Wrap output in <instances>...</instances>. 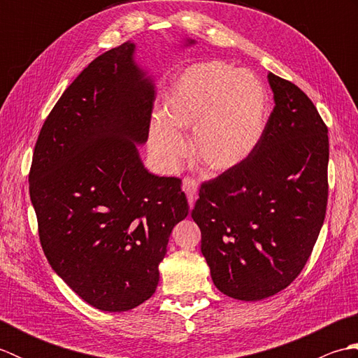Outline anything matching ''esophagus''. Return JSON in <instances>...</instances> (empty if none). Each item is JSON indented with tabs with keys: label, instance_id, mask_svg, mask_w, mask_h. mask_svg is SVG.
Listing matches in <instances>:
<instances>
[{
	"label": "esophagus",
	"instance_id": "obj_1",
	"mask_svg": "<svg viewBox=\"0 0 358 358\" xmlns=\"http://www.w3.org/2000/svg\"><path fill=\"white\" fill-rule=\"evenodd\" d=\"M183 191L187 195L189 206L194 208L195 200H196V191H199V185H196V181L192 178H185L183 180Z\"/></svg>",
	"mask_w": 358,
	"mask_h": 358
}]
</instances>
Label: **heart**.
I'll list each match as a JSON object with an SVG mask.
<instances>
[{
    "instance_id": "b5f03b06",
    "label": "heart",
    "mask_w": 358,
    "mask_h": 358,
    "mask_svg": "<svg viewBox=\"0 0 358 358\" xmlns=\"http://www.w3.org/2000/svg\"><path fill=\"white\" fill-rule=\"evenodd\" d=\"M268 98L252 73L222 62L196 63L178 78L164 104V120L150 129L149 148L163 169L186 152L178 131H191L189 150L204 171L223 173L241 166L260 144Z\"/></svg>"
}]
</instances>
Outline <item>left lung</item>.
<instances>
[{"label": "left lung", "instance_id": "1", "mask_svg": "<svg viewBox=\"0 0 358 358\" xmlns=\"http://www.w3.org/2000/svg\"><path fill=\"white\" fill-rule=\"evenodd\" d=\"M273 108L255 152L203 183L192 210L220 292L257 301L305 268L328 204V127L291 81L268 73Z\"/></svg>", "mask_w": 358, "mask_h": 358}]
</instances>
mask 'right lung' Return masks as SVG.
Wrapping results in <instances>:
<instances>
[{"label": "right lung", "mask_w": 358, "mask_h": 358, "mask_svg": "<svg viewBox=\"0 0 358 358\" xmlns=\"http://www.w3.org/2000/svg\"><path fill=\"white\" fill-rule=\"evenodd\" d=\"M135 49L127 41L104 52L64 90L29 173L45 258L106 313L150 299L173 226L189 214L181 180L150 173L136 148L148 141L155 85Z\"/></svg>", "instance_id": "obj_1"}]
</instances>
